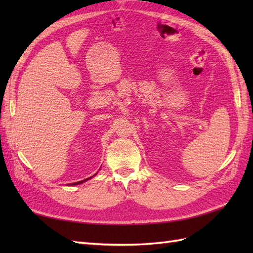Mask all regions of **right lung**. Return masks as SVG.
<instances>
[{
    "mask_svg": "<svg viewBox=\"0 0 253 253\" xmlns=\"http://www.w3.org/2000/svg\"><path fill=\"white\" fill-rule=\"evenodd\" d=\"M91 177H93V176H91ZM91 177H89V178H85V179H84V180H82V181H77V182H73V184H69V185H78V184H82V182H84V181H85V180H88V179H90Z\"/></svg>",
    "mask_w": 253,
    "mask_h": 253,
    "instance_id": "add662e5",
    "label": "right lung"
}]
</instances>
